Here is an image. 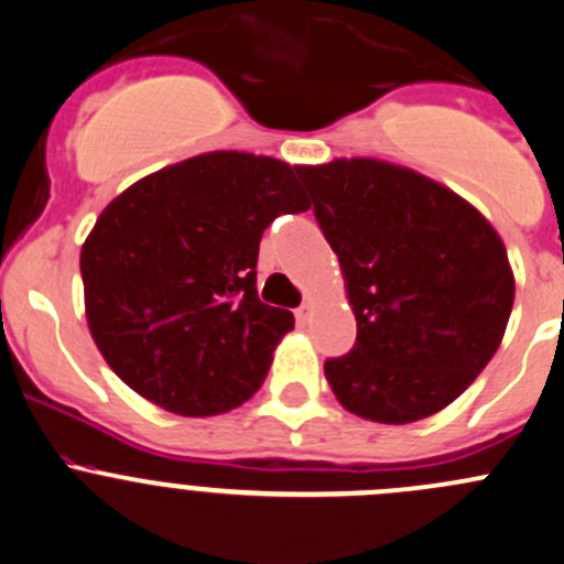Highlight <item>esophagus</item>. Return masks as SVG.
Returning a JSON list of instances; mask_svg holds the SVG:
<instances>
[{
  "label": "esophagus",
  "mask_w": 564,
  "mask_h": 564,
  "mask_svg": "<svg viewBox=\"0 0 564 564\" xmlns=\"http://www.w3.org/2000/svg\"><path fill=\"white\" fill-rule=\"evenodd\" d=\"M310 317H312V301H304V304L295 310V321H299L301 325H306L310 323Z\"/></svg>",
  "instance_id": "obj_1"
}]
</instances>
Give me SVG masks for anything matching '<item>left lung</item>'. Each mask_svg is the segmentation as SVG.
Returning a JSON list of instances; mask_svg holds the SVG:
<instances>
[{"label":"left lung","instance_id":"left-lung-1","mask_svg":"<svg viewBox=\"0 0 564 564\" xmlns=\"http://www.w3.org/2000/svg\"><path fill=\"white\" fill-rule=\"evenodd\" d=\"M358 323L325 380L352 415L412 423L448 408L497 352L516 280L489 219L393 162L299 165Z\"/></svg>","mask_w":564,"mask_h":564}]
</instances>
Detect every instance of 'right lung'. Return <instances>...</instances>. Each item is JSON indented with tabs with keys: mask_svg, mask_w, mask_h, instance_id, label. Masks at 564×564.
Here are the masks:
<instances>
[{
	"mask_svg": "<svg viewBox=\"0 0 564 564\" xmlns=\"http://www.w3.org/2000/svg\"><path fill=\"white\" fill-rule=\"evenodd\" d=\"M310 208L295 167L208 152L108 203L80 247L86 323L108 367L176 415L247 402L293 328L258 299V249L280 214Z\"/></svg>",
	"mask_w": 564,
	"mask_h": 564,
	"instance_id": "obj_1",
	"label": "right lung"
}]
</instances>
